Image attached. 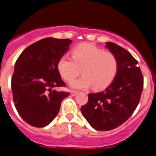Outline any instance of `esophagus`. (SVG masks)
<instances>
[{
	"mask_svg": "<svg viewBox=\"0 0 156 156\" xmlns=\"http://www.w3.org/2000/svg\"><path fill=\"white\" fill-rule=\"evenodd\" d=\"M70 94H71L72 96H75L76 94H78V91H76V90H71V91H70Z\"/></svg>",
	"mask_w": 156,
	"mask_h": 156,
	"instance_id": "obj_1",
	"label": "esophagus"
}]
</instances>
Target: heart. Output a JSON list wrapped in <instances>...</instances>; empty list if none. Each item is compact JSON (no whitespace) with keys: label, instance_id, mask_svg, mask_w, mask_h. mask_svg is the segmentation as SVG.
I'll use <instances>...</instances> for the list:
<instances>
[{"label":"heart","instance_id":"1","mask_svg":"<svg viewBox=\"0 0 156 156\" xmlns=\"http://www.w3.org/2000/svg\"><path fill=\"white\" fill-rule=\"evenodd\" d=\"M71 55L72 58L67 55L60 57L57 70L62 79L70 82L82 69L83 76L72 82L70 86L73 88L87 89L94 86V90H104L116 78L119 61L112 52L92 44H82L73 48Z\"/></svg>","mask_w":156,"mask_h":156}]
</instances>
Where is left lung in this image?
Masks as SVG:
<instances>
[{
	"label": "left lung",
	"mask_w": 156,
	"mask_h": 156,
	"mask_svg": "<svg viewBox=\"0 0 156 156\" xmlns=\"http://www.w3.org/2000/svg\"><path fill=\"white\" fill-rule=\"evenodd\" d=\"M106 48L118 58L117 74L104 91L89 94L88 102L81 108L89 124L98 131L112 130L124 124L136 108L144 88L137 60L114 43L107 42Z\"/></svg>",
	"instance_id": "left-lung-1"
}]
</instances>
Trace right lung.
I'll return each instance as SVG.
<instances>
[{
  "mask_svg": "<svg viewBox=\"0 0 156 156\" xmlns=\"http://www.w3.org/2000/svg\"><path fill=\"white\" fill-rule=\"evenodd\" d=\"M72 40L45 38L23 50L16 62L12 77L15 107L30 125L47 126L57 116L61 102L69 92L53 90L66 86L57 70V62Z\"/></svg>",
  "mask_w": 156,
  "mask_h": 156,
  "instance_id": "right-lung-1",
  "label": "right lung"
}]
</instances>
